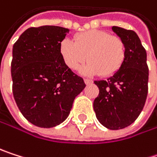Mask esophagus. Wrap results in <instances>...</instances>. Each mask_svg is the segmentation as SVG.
Listing matches in <instances>:
<instances>
[{"mask_svg":"<svg viewBox=\"0 0 157 157\" xmlns=\"http://www.w3.org/2000/svg\"><path fill=\"white\" fill-rule=\"evenodd\" d=\"M85 83L86 84V85H89V84H92L93 83V81L91 80V79H88V78H85Z\"/></svg>","mask_w":157,"mask_h":157,"instance_id":"esophagus-1","label":"esophagus"}]
</instances>
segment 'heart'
Here are the masks:
<instances>
[{
    "label": "heart",
    "instance_id": "obj_1",
    "mask_svg": "<svg viewBox=\"0 0 157 157\" xmlns=\"http://www.w3.org/2000/svg\"><path fill=\"white\" fill-rule=\"evenodd\" d=\"M74 42L63 39L59 45L61 58L68 68L76 70L83 63L86 74H100L108 77L116 73L125 59V45L117 36L103 30H88L78 33Z\"/></svg>",
    "mask_w": 157,
    "mask_h": 157
}]
</instances>
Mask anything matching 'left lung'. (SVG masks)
Here are the masks:
<instances>
[{
  "mask_svg": "<svg viewBox=\"0 0 157 157\" xmlns=\"http://www.w3.org/2000/svg\"><path fill=\"white\" fill-rule=\"evenodd\" d=\"M112 30L125 45V59L113 76L106 81H95L99 94L94 101V110L103 126L121 130L133 123L144 107L149 69L146 50L137 34L119 26Z\"/></svg>",
  "mask_w": 157,
  "mask_h": 157,
  "instance_id": "1",
  "label": "left lung"
}]
</instances>
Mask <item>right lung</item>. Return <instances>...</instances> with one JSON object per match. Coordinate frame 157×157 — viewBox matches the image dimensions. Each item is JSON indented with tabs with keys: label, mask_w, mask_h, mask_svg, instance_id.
<instances>
[{
	"label": "right lung",
	"mask_w": 157,
	"mask_h": 157,
	"mask_svg": "<svg viewBox=\"0 0 157 157\" xmlns=\"http://www.w3.org/2000/svg\"><path fill=\"white\" fill-rule=\"evenodd\" d=\"M69 30L56 25L26 29L13 44V94L23 116L41 128L55 127L70 114L86 84L64 63L59 45Z\"/></svg>",
	"instance_id": "1"
}]
</instances>
